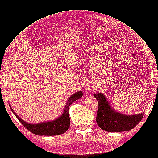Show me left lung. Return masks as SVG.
<instances>
[{
    "instance_id": "8db88e82",
    "label": "left lung",
    "mask_w": 158,
    "mask_h": 158,
    "mask_svg": "<svg viewBox=\"0 0 158 158\" xmlns=\"http://www.w3.org/2000/svg\"><path fill=\"white\" fill-rule=\"evenodd\" d=\"M98 101V110L96 117L99 127L109 132L127 131L134 128L141 121L144 113L127 115L115 112L101 93L94 94Z\"/></svg>"
}]
</instances>
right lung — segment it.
<instances>
[{
	"mask_svg": "<svg viewBox=\"0 0 158 158\" xmlns=\"http://www.w3.org/2000/svg\"><path fill=\"white\" fill-rule=\"evenodd\" d=\"M83 96V92L81 91L77 92L73 94L70 98L68 99L65 105L63 114L60 117L55 119L53 121L44 122L39 123V124H29L20 119L19 116L13 111V110L10 105V107L13 113L15 114L16 118L22 123V125L28 129L31 133L38 135H57L63 134L70 127V117L68 114V109L72 102L80 99Z\"/></svg>",
	"mask_w": 158,
	"mask_h": 158,
	"instance_id": "add662e5",
	"label": "right lung"
}]
</instances>
